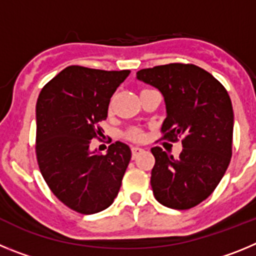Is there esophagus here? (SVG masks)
<instances>
[{"label": "esophagus", "instance_id": "34e87169", "mask_svg": "<svg viewBox=\"0 0 256 256\" xmlns=\"http://www.w3.org/2000/svg\"><path fill=\"white\" fill-rule=\"evenodd\" d=\"M141 152H144V148H132V158H133V159H136V158H137V156H138Z\"/></svg>", "mask_w": 256, "mask_h": 256}]
</instances>
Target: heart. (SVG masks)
<instances>
[{
    "mask_svg": "<svg viewBox=\"0 0 256 256\" xmlns=\"http://www.w3.org/2000/svg\"><path fill=\"white\" fill-rule=\"evenodd\" d=\"M128 136H130L133 141H144V133L141 130H138V128H134V130H130L128 133Z\"/></svg>",
    "mask_w": 256,
    "mask_h": 256,
    "instance_id": "1",
    "label": "heart"
}]
</instances>
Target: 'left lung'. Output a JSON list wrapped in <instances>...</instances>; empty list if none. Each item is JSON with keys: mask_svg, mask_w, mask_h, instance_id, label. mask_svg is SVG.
Instances as JSON below:
<instances>
[{"mask_svg": "<svg viewBox=\"0 0 256 256\" xmlns=\"http://www.w3.org/2000/svg\"><path fill=\"white\" fill-rule=\"evenodd\" d=\"M140 80L164 96L162 140L182 138L178 158L155 146L151 187L160 204L187 210L206 200L224 176L232 156L234 108L218 79L194 64L159 65L137 72Z\"/></svg>", "mask_w": 256, "mask_h": 256, "instance_id": "1", "label": "left lung"}]
</instances>
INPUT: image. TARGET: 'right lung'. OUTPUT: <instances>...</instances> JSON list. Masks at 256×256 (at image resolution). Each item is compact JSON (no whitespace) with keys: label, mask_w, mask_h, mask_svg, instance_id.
I'll list each match as a JSON object with an SVG mask.
<instances>
[{"label":"right lung","mask_w":256,"mask_h":256,"mask_svg":"<svg viewBox=\"0 0 256 256\" xmlns=\"http://www.w3.org/2000/svg\"><path fill=\"white\" fill-rule=\"evenodd\" d=\"M130 70L72 65L40 91L36 106V155L40 174L58 200L80 214L112 204L132 158L130 146L115 142L106 155L91 150L102 134L110 98Z\"/></svg>","instance_id":"right-lung-1"}]
</instances>
